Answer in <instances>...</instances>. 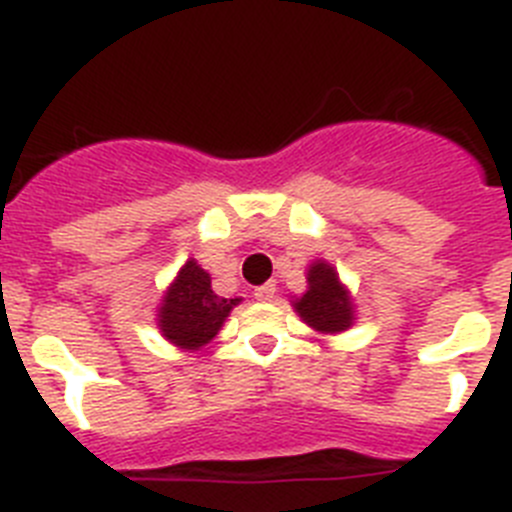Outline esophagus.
Wrapping results in <instances>:
<instances>
[{
  "label": "esophagus",
  "instance_id": "34e87169",
  "mask_svg": "<svg viewBox=\"0 0 512 512\" xmlns=\"http://www.w3.org/2000/svg\"><path fill=\"white\" fill-rule=\"evenodd\" d=\"M255 299L257 301H273L275 299V283H262V286H257Z\"/></svg>",
  "mask_w": 512,
  "mask_h": 512
}]
</instances>
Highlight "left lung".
I'll return each mask as SVG.
<instances>
[{"label": "left lung", "instance_id": "1", "mask_svg": "<svg viewBox=\"0 0 512 512\" xmlns=\"http://www.w3.org/2000/svg\"><path fill=\"white\" fill-rule=\"evenodd\" d=\"M301 322L319 335H340L355 324V299L340 281V273L327 260H314L306 268V291L291 299Z\"/></svg>", "mask_w": 512, "mask_h": 512}]
</instances>
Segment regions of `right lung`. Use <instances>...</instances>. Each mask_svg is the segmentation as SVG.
<instances>
[{
	"mask_svg": "<svg viewBox=\"0 0 512 512\" xmlns=\"http://www.w3.org/2000/svg\"><path fill=\"white\" fill-rule=\"evenodd\" d=\"M237 299H224L211 288V273L190 257L157 306V327L170 345L182 353H195L219 335Z\"/></svg>",
	"mask_w": 512,
	"mask_h": 512,
	"instance_id": "1",
	"label": "right lung"
}]
</instances>
